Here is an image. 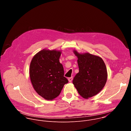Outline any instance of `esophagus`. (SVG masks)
I'll use <instances>...</instances> for the list:
<instances>
[{"label":"esophagus","mask_w":131,"mask_h":131,"mask_svg":"<svg viewBox=\"0 0 131 131\" xmlns=\"http://www.w3.org/2000/svg\"><path fill=\"white\" fill-rule=\"evenodd\" d=\"M68 79V81H69V82H71L72 81V80H73V78H72V77H70V78H69Z\"/></svg>","instance_id":"34e87169"}]
</instances>
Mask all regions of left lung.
Wrapping results in <instances>:
<instances>
[{
    "mask_svg": "<svg viewBox=\"0 0 131 131\" xmlns=\"http://www.w3.org/2000/svg\"><path fill=\"white\" fill-rule=\"evenodd\" d=\"M73 52L78 58L79 71L72 83L78 93L84 99L96 95L104 87L107 79L105 64L102 59L89 53Z\"/></svg>",
    "mask_w": 131,
    "mask_h": 131,
    "instance_id": "left-lung-1",
    "label": "left lung"
}]
</instances>
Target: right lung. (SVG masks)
<instances>
[{
	"label": "right lung",
	"mask_w": 131,
	"mask_h": 131,
	"mask_svg": "<svg viewBox=\"0 0 131 131\" xmlns=\"http://www.w3.org/2000/svg\"><path fill=\"white\" fill-rule=\"evenodd\" d=\"M60 51L42 50L33 57L29 68L30 78L38 94L47 100L58 97L68 82L59 59Z\"/></svg>",
	"instance_id": "obj_1"
}]
</instances>
